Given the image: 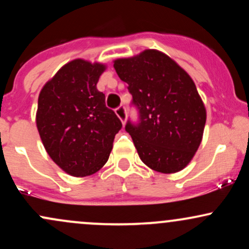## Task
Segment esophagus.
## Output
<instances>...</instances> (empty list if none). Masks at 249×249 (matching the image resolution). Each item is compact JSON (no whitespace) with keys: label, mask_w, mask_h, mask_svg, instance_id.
Instances as JSON below:
<instances>
[{"label":"esophagus","mask_w":249,"mask_h":249,"mask_svg":"<svg viewBox=\"0 0 249 249\" xmlns=\"http://www.w3.org/2000/svg\"><path fill=\"white\" fill-rule=\"evenodd\" d=\"M116 115L121 119L123 125L125 124V121H126V112H125V107H119L116 108Z\"/></svg>","instance_id":"34e87169"}]
</instances>
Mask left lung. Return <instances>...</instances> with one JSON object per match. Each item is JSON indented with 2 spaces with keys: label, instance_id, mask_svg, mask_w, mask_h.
<instances>
[{
  "label": "left lung",
  "instance_id": "left-lung-1",
  "mask_svg": "<svg viewBox=\"0 0 249 249\" xmlns=\"http://www.w3.org/2000/svg\"><path fill=\"white\" fill-rule=\"evenodd\" d=\"M128 84L141 123H127L139 158L160 173L184 170L200 146L206 107L191 76L174 59L156 49L113 61Z\"/></svg>",
  "mask_w": 249,
  "mask_h": 249
}]
</instances>
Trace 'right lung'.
Returning a JSON list of instances; mask_svg holds the SVG:
<instances>
[{
	"instance_id": "right-lung-1",
	"label": "right lung",
	"mask_w": 249,
	"mask_h": 249,
	"mask_svg": "<svg viewBox=\"0 0 249 249\" xmlns=\"http://www.w3.org/2000/svg\"><path fill=\"white\" fill-rule=\"evenodd\" d=\"M107 64L76 58L43 85L36 126L47 153L65 173L91 176L107 164L122 123L97 83Z\"/></svg>"
}]
</instances>
